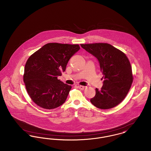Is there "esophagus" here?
Segmentation results:
<instances>
[{
  "label": "esophagus",
  "mask_w": 151,
  "mask_h": 151,
  "mask_svg": "<svg viewBox=\"0 0 151 151\" xmlns=\"http://www.w3.org/2000/svg\"><path fill=\"white\" fill-rule=\"evenodd\" d=\"M78 88L81 89V90H83L85 88V87L84 86H78Z\"/></svg>",
  "instance_id": "obj_1"
}]
</instances>
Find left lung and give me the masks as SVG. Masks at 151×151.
<instances>
[{"label": "left lung", "instance_id": "left-lung-1", "mask_svg": "<svg viewBox=\"0 0 151 151\" xmlns=\"http://www.w3.org/2000/svg\"><path fill=\"white\" fill-rule=\"evenodd\" d=\"M96 57L104 79L101 90L96 88L91 103L98 108L110 109L120 104L127 96L133 81L132 67L125 54L108 43L81 44Z\"/></svg>", "mask_w": 151, "mask_h": 151}]
</instances>
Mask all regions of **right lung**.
Returning <instances> with one entry per match:
<instances>
[{
  "instance_id": "obj_1",
  "label": "right lung",
  "mask_w": 151,
  "mask_h": 151,
  "mask_svg": "<svg viewBox=\"0 0 151 151\" xmlns=\"http://www.w3.org/2000/svg\"><path fill=\"white\" fill-rule=\"evenodd\" d=\"M78 45L50 43L29 56L23 80L28 94L38 106L51 109L65 102L71 86L58 79L71 57L80 50Z\"/></svg>"
}]
</instances>
